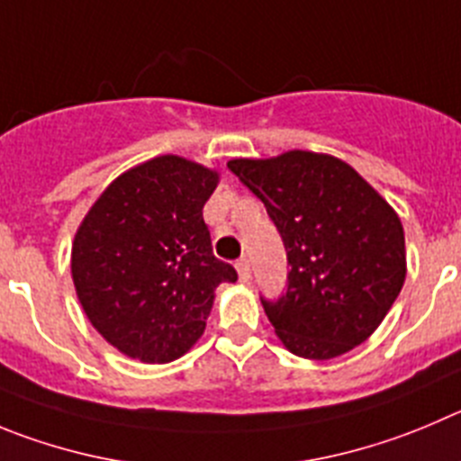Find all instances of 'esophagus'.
I'll return each instance as SVG.
<instances>
[{
	"label": "esophagus",
	"instance_id": "esophagus-1",
	"mask_svg": "<svg viewBox=\"0 0 461 461\" xmlns=\"http://www.w3.org/2000/svg\"><path fill=\"white\" fill-rule=\"evenodd\" d=\"M236 270H239V279L240 282H248V279H250V275H252V270H250V261L245 259H239L236 261Z\"/></svg>",
	"mask_w": 461,
	"mask_h": 461
}]
</instances>
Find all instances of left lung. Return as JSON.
Masks as SVG:
<instances>
[{
  "label": "left lung",
  "mask_w": 461,
  "mask_h": 461,
  "mask_svg": "<svg viewBox=\"0 0 461 461\" xmlns=\"http://www.w3.org/2000/svg\"><path fill=\"white\" fill-rule=\"evenodd\" d=\"M227 167L264 202L286 248V294L261 300L284 348L322 361L366 341L405 284V231L393 206L332 154L291 149Z\"/></svg>",
  "instance_id": "obj_1"
}]
</instances>
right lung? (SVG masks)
<instances>
[{
	"instance_id": "add662e5",
	"label": "right lung",
	"mask_w": 461,
	"mask_h": 461,
	"mask_svg": "<svg viewBox=\"0 0 461 461\" xmlns=\"http://www.w3.org/2000/svg\"><path fill=\"white\" fill-rule=\"evenodd\" d=\"M221 172L177 154L129 167L104 188L72 240V282L106 341L143 364L186 355L216 289L236 270L216 259L202 218Z\"/></svg>"
}]
</instances>
